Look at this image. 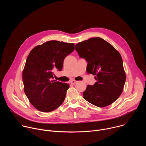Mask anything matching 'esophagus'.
Returning a JSON list of instances; mask_svg holds the SVG:
<instances>
[{
	"label": "esophagus",
	"mask_w": 146,
	"mask_h": 146,
	"mask_svg": "<svg viewBox=\"0 0 146 146\" xmlns=\"http://www.w3.org/2000/svg\"><path fill=\"white\" fill-rule=\"evenodd\" d=\"M70 82L71 84H76V83L77 81H76V80H72Z\"/></svg>",
	"instance_id": "1"
}]
</instances>
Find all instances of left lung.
I'll return each instance as SVG.
<instances>
[{"label": "left lung", "instance_id": "1", "mask_svg": "<svg viewBox=\"0 0 146 146\" xmlns=\"http://www.w3.org/2000/svg\"><path fill=\"white\" fill-rule=\"evenodd\" d=\"M80 58L87 62V72L96 82L88 85L83 97L92 105L103 108L115 102L122 92L126 75L120 54L105 40L91 38L76 45Z\"/></svg>", "mask_w": 146, "mask_h": 146}]
</instances>
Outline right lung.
<instances>
[{"label":"right lung","instance_id":"add662e5","mask_svg":"<svg viewBox=\"0 0 146 146\" xmlns=\"http://www.w3.org/2000/svg\"><path fill=\"white\" fill-rule=\"evenodd\" d=\"M74 49L73 43L52 40L32 49L23 72L24 92L38 110L50 112L62 105L69 86L53 80L54 71L62 70L64 59Z\"/></svg>","mask_w":146,"mask_h":146}]
</instances>
